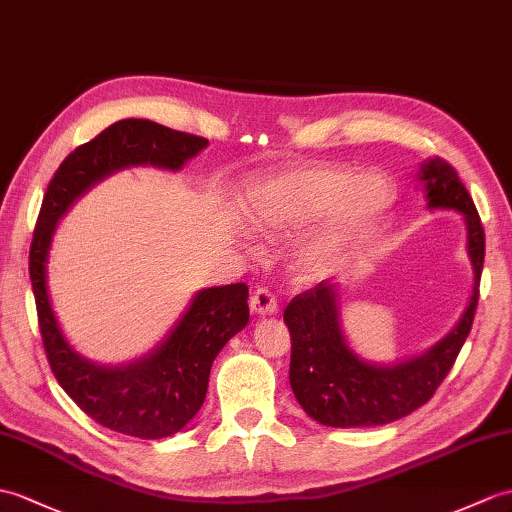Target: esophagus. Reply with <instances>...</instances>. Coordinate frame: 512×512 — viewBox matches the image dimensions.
Segmentation results:
<instances>
[{
	"mask_svg": "<svg viewBox=\"0 0 512 512\" xmlns=\"http://www.w3.org/2000/svg\"><path fill=\"white\" fill-rule=\"evenodd\" d=\"M248 305H251L253 314H275L279 310L277 305V299L275 294H272L266 285H261V288H257L251 296V301H248Z\"/></svg>",
	"mask_w": 512,
	"mask_h": 512,
	"instance_id": "obj_1",
	"label": "esophagus"
}]
</instances>
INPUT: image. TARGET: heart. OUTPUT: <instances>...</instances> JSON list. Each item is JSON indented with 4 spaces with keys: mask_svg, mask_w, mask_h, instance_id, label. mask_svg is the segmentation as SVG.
<instances>
[{
    "mask_svg": "<svg viewBox=\"0 0 512 512\" xmlns=\"http://www.w3.org/2000/svg\"><path fill=\"white\" fill-rule=\"evenodd\" d=\"M392 198L382 174L355 178L344 168H303L261 178L248 187L242 209L255 231L275 233L303 227L325 216V222L296 251L301 275L323 272L340 244L379 216Z\"/></svg>",
    "mask_w": 512,
    "mask_h": 512,
    "instance_id": "1",
    "label": "heart"
}]
</instances>
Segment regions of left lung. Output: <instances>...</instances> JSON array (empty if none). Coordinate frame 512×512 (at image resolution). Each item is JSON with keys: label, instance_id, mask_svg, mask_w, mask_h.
<instances>
[{"label": "left lung", "instance_id": "8db88e82", "mask_svg": "<svg viewBox=\"0 0 512 512\" xmlns=\"http://www.w3.org/2000/svg\"><path fill=\"white\" fill-rule=\"evenodd\" d=\"M430 207L456 209L467 222L473 264L469 307L449 334L406 364H366L347 347L338 320V294L329 281L296 294L283 312L292 338L290 386L314 421L329 427H371L397 421L432 399L465 344L480 299L484 227L467 187L451 165L434 157L421 168Z\"/></svg>", "mask_w": 512, "mask_h": 512}]
</instances>
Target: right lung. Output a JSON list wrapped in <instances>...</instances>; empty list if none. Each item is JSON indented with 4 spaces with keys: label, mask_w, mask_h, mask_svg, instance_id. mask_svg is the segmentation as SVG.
<instances>
[{
    "label": "right lung",
    "mask_w": 512,
    "mask_h": 512,
    "mask_svg": "<svg viewBox=\"0 0 512 512\" xmlns=\"http://www.w3.org/2000/svg\"><path fill=\"white\" fill-rule=\"evenodd\" d=\"M205 146V137L150 120L115 122L58 165L34 227L30 281L47 362L82 412L126 436L165 438L194 419L207 395L213 360L248 323V285L198 292L181 323L152 355L122 368H102L71 351L58 329L45 285L47 248L58 218L106 174L141 163L178 170Z\"/></svg>",
    "instance_id": "right-lung-1"
}]
</instances>
